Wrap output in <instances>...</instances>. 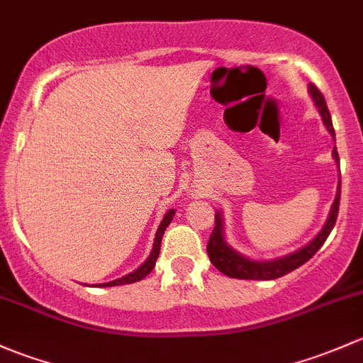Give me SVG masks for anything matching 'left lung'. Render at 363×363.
<instances>
[{"instance_id": "left-lung-1", "label": "left lung", "mask_w": 363, "mask_h": 363, "mask_svg": "<svg viewBox=\"0 0 363 363\" xmlns=\"http://www.w3.org/2000/svg\"><path fill=\"white\" fill-rule=\"evenodd\" d=\"M308 91H310L313 102H315L316 109H318L320 116H322L323 125H325V128L335 140L333 120H330V113L329 109H327L325 99H323L322 91L316 89L313 83L308 85ZM333 156L335 165L339 167V155L335 147L333 150ZM339 200H341V177H339L337 191H335V198L333 207H330L329 217H327L325 224H323V228L320 230L318 235H316L308 245L301 247L299 250L291 252V254L281 255V257L277 259H268V261H266V259L264 261L250 259L247 257V255L240 254L238 250L233 249L230 243L226 242V236H224L223 213L217 211L216 226H213V231L207 245V254L208 257H211V262L220 273L226 274V277L240 278V280H274V278L284 277V274L294 272V269L303 266L306 261H310L313 255L318 252L320 247L325 243L327 236L330 235V231H333L335 224V219H337Z\"/></svg>"}]
</instances>
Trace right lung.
<instances>
[{
    "mask_svg": "<svg viewBox=\"0 0 363 363\" xmlns=\"http://www.w3.org/2000/svg\"><path fill=\"white\" fill-rule=\"evenodd\" d=\"M174 213H175L174 208H170V211L167 212L165 216H163L162 223H160L158 230H156V235H155V243H152V250H151L150 257H147L146 261H144L143 264L139 266V268L133 269L132 273L125 274V277L118 278V280L108 281V284H97V285H95V287H116V285L133 284V281H139V280H143V278H146L147 274H150V273L152 272V268H155L156 259H158V255H160V247H162L163 233H165L167 228H169V224L172 223V219H174Z\"/></svg>",
    "mask_w": 363,
    "mask_h": 363,
    "instance_id": "add662e5",
    "label": "right lung"
}]
</instances>
